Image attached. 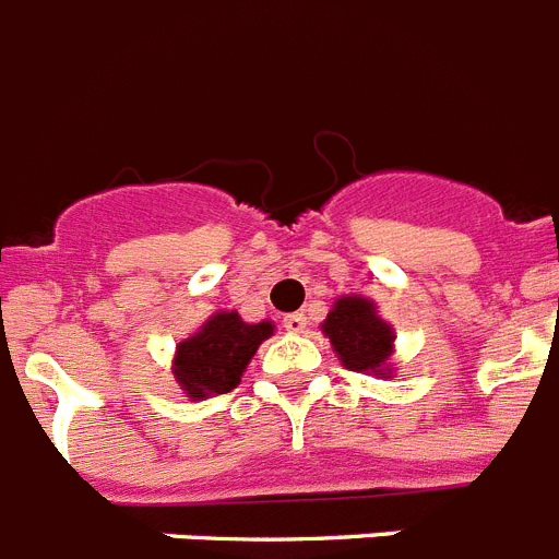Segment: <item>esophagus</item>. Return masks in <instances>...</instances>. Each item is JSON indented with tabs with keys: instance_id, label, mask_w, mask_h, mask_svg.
<instances>
[{
	"instance_id": "esophagus-1",
	"label": "esophagus",
	"mask_w": 559,
	"mask_h": 559,
	"mask_svg": "<svg viewBox=\"0 0 559 559\" xmlns=\"http://www.w3.org/2000/svg\"><path fill=\"white\" fill-rule=\"evenodd\" d=\"M285 330H288V333H305V330H308V316L288 313L285 316Z\"/></svg>"
}]
</instances>
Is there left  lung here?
Returning <instances> with one entry per match:
<instances>
[{"label":"left lung","mask_w":559,"mask_h":559,"mask_svg":"<svg viewBox=\"0 0 559 559\" xmlns=\"http://www.w3.org/2000/svg\"><path fill=\"white\" fill-rule=\"evenodd\" d=\"M322 333L349 372L392 378L394 374V328L378 313V305L367 296H338L322 322Z\"/></svg>","instance_id":"obj_1"}]
</instances>
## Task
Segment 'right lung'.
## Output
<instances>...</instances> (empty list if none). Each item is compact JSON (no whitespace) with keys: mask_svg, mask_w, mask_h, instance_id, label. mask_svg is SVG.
Returning <instances> with one entry per match:
<instances>
[{"mask_svg":"<svg viewBox=\"0 0 559 559\" xmlns=\"http://www.w3.org/2000/svg\"><path fill=\"white\" fill-rule=\"evenodd\" d=\"M274 335V322H243L237 310H218L176 344L173 378L190 400L226 394L240 383L257 347Z\"/></svg>","mask_w":559,"mask_h":559,"instance_id":"right-lung-1","label":"right lung"}]
</instances>
